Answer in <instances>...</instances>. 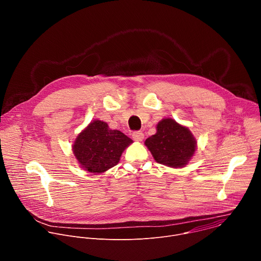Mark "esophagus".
<instances>
[{
  "mask_svg": "<svg viewBox=\"0 0 261 261\" xmlns=\"http://www.w3.org/2000/svg\"><path fill=\"white\" fill-rule=\"evenodd\" d=\"M132 137H133V139L135 141H141L143 139V137H144V134L141 131H135V132H133Z\"/></svg>",
  "mask_w": 261,
  "mask_h": 261,
  "instance_id": "1",
  "label": "esophagus"
}]
</instances>
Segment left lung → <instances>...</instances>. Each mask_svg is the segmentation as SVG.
I'll list each match as a JSON object with an SVG mask.
<instances>
[{"mask_svg":"<svg viewBox=\"0 0 261 261\" xmlns=\"http://www.w3.org/2000/svg\"><path fill=\"white\" fill-rule=\"evenodd\" d=\"M154 159L170 167H182L196 150V140L190 130L172 119H164L157 125V133L145 140Z\"/></svg>","mask_w":261,"mask_h":261,"instance_id":"obj_1","label":"left lung"}]
</instances>
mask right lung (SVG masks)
Segmentation results:
<instances>
[{"mask_svg": "<svg viewBox=\"0 0 261 261\" xmlns=\"http://www.w3.org/2000/svg\"><path fill=\"white\" fill-rule=\"evenodd\" d=\"M132 139L119 130H110L101 121L92 122L76 138L73 153L82 167L92 173H101L120 161Z\"/></svg>", "mask_w": 261, "mask_h": 261, "instance_id": "1", "label": "right lung"}]
</instances>
